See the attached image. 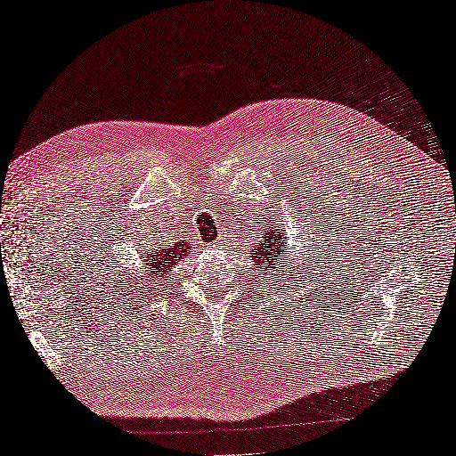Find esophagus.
Masks as SVG:
<instances>
[{
    "mask_svg": "<svg viewBox=\"0 0 456 456\" xmlns=\"http://www.w3.org/2000/svg\"><path fill=\"white\" fill-rule=\"evenodd\" d=\"M218 247H224V243H223V241H218Z\"/></svg>",
    "mask_w": 456,
    "mask_h": 456,
    "instance_id": "obj_1",
    "label": "esophagus"
}]
</instances>
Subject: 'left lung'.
Here are the masks:
<instances>
[{"mask_svg":"<svg viewBox=\"0 0 456 456\" xmlns=\"http://www.w3.org/2000/svg\"><path fill=\"white\" fill-rule=\"evenodd\" d=\"M287 240V232L283 233L278 230V226L272 224L266 228V233H262L260 243L255 247L251 253V262H255V268H258L262 273L268 275L270 280L280 278H289L293 275L291 268H295L291 262H289V251L285 247Z\"/></svg>","mask_w":456,"mask_h":456,"instance_id":"8db88e82","label":"left lung"}]
</instances>
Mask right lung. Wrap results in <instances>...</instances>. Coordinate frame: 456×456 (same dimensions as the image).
<instances>
[{
	"label": "right lung",
	"instance_id": "right-lung-1",
	"mask_svg": "<svg viewBox=\"0 0 456 456\" xmlns=\"http://www.w3.org/2000/svg\"><path fill=\"white\" fill-rule=\"evenodd\" d=\"M191 249H194V247L186 240L175 241L167 249H148L144 245V253H141L139 256L141 266H134V270L139 273H129V270L121 266L119 273L114 272L110 275V283H118V291H121V295H141L144 291H151L154 287L165 283V275L171 273L176 260L188 256ZM116 268L112 266V270ZM126 288L128 289L127 292L125 291Z\"/></svg>",
	"mask_w": 456,
	"mask_h": 456
}]
</instances>
